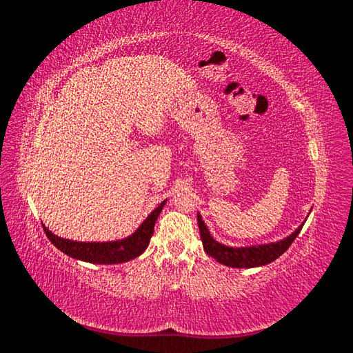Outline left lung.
Instances as JSON below:
<instances>
[{
    "label": "left lung",
    "mask_w": 353,
    "mask_h": 353,
    "mask_svg": "<svg viewBox=\"0 0 353 353\" xmlns=\"http://www.w3.org/2000/svg\"><path fill=\"white\" fill-rule=\"evenodd\" d=\"M197 223L200 230V237L203 241V248L206 253L212 256L216 262L231 266V268H254V266L268 265L275 261L290 248L294 239L301 232L302 225L292 232L290 236L270 244H258V245H248V248H230L222 243H218L215 239L210 236L208 227L205 225V221L201 219L200 213H197Z\"/></svg>",
    "instance_id": "obj_1"
}]
</instances>
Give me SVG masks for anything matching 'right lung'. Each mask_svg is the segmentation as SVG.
I'll return each mask as SVG.
<instances>
[{"label": "right lung", "mask_w": 353, "mask_h": 353, "mask_svg": "<svg viewBox=\"0 0 353 353\" xmlns=\"http://www.w3.org/2000/svg\"><path fill=\"white\" fill-rule=\"evenodd\" d=\"M166 200H163L160 205L148 215L144 222L141 223L138 230L131 234L130 237L116 240V241H104V243H85V241H73L68 239H61L52 234L46 225L44 231L50 241L56 245V248L66 253L73 259L90 262V263H122L128 262L137 256H140L147 248L154 231V223L157 221V216L162 212Z\"/></svg>", "instance_id": "1"}]
</instances>
